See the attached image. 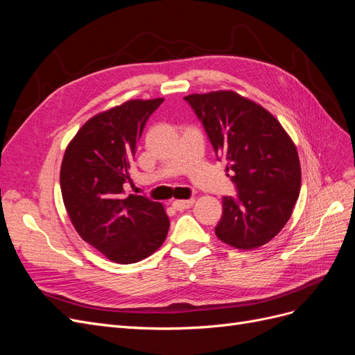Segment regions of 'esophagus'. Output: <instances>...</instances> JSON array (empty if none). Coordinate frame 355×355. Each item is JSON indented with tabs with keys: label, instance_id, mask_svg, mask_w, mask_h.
Wrapping results in <instances>:
<instances>
[{
	"label": "esophagus",
	"instance_id": "34e87169",
	"mask_svg": "<svg viewBox=\"0 0 355 355\" xmlns=\"http://www.w3.org/2000/svg\"><path fill=\"white\" fill-rule=\"evenodd\" d=\"M194 203V199H187V200H174L173 202V207L177 209V211H182V209H189L193 207Z\"/></svg>",
	"mask_w": 355,
	"mask_h": 355
}]
</instances>
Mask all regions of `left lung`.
Masks as SVG:
<instances>
[{"instance_id": "8db88e82", "label": "left lung", "mask_w": 355, "mask_h": 355, "mask_svg": "<svg viewBox=\"0 0 355 355\" xmlns=\"http://www.w3.org/2000/svg\"><path fill=\"white\" fill-rule=\"evenodd\" d=\"M202 122L236 187L223 198L215 234L237 249H255L279 234L301 189L296 147L270 112L233 91L184 97Z\"/></svg>"}]
</instances>
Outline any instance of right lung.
Wrapping results in <instances>:
<instances>
[{
	"instance_id": "add662e5",
	"label": "right lung",
	"mask_w": 355,
	"mask_h": 355,
	"mask_svg": "<svg viewBox=\"0 0 355 355\" xmlns=\"http://www.w3.org/2000/svg\"><path fill=\"white\" fill-rule=\"evenodd\" d=\"M164 98L130 100L91 118L67 146L60 189L69 218L87 243L118 264H134L161 248L169 230L164 207L125 196L146 122Z\"/></svg>"
}]
</instances>
